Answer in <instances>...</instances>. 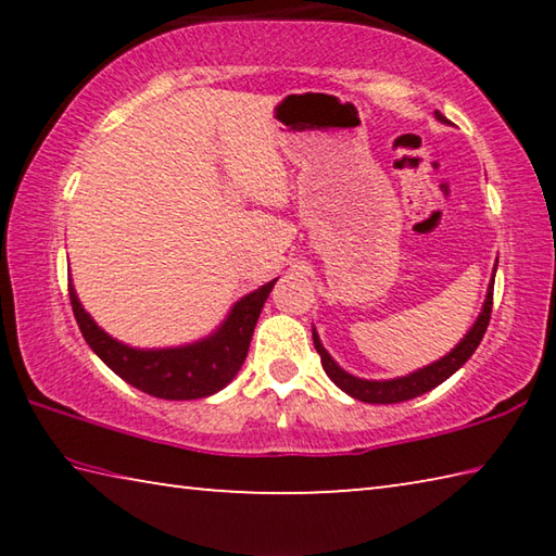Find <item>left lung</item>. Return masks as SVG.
<instances>
[{"label":"left lung","mask_w":556,"mask_h":556,"mask_svg":"<svg viewBox=\"0 0 556 556\" xmlns=\"http://www.w3.org/2000/svg\"><path fill=\"white\" fill-rule=\"evenodd\" d=\"M434 115L439 122H448L439 110L434 112ZM493 279H495V275H493ZM491 308H493V281H491V287H488L485 304L481 308V314H478L476 324L470 326V331L464 338H460V343L454 348V351L446 353L441 361L427 365V368H419L417 372H409V375H404V378H394V380H363V378H355V375H351V372H345L341 365H338L333 357L328 355V351L321 345V338H318L316 331H314V345H316L318 355H321V365H324L326 375L345 394H351V397L361 400V402H370V404L407 402L412 397H419V394L434 390L437 384L448 380L451 375H454L460 365H464L468 357L476 353V348L481 345L483 336H485L488 321H491Z\"/></svg>","instance_id":"obj_1"}]
</instances>
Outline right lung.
I'll list each match as a JSON object with an SVG mask.
<instances>
[{
	"instance_id": "1",
	"label": "right lung",
	"mask_w": 556,
	"mask_h": 556,
	"mask_svg": "<svg viewBox=\"0 0 556 556\" xmlns=\"http://www.w3.org/2000/svg\"><path fill=\"white\" fill-rule=\"evenodd\" d=\"M275 281L271 279L265 287L242 296L218 331L203 341L178 348H152V351L115 341L92 321L73 285H68V294L83 338L112 372L131 388L159 400H201L223 390L242 368L252 331Z\"/></svg>"
}]
</instances>
